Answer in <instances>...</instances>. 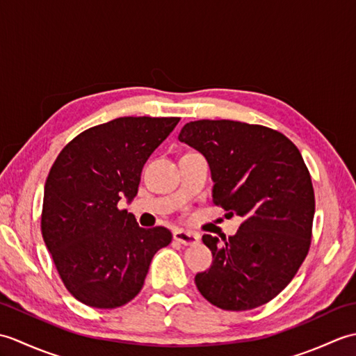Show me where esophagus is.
Listing matches in <instances>:
<instances>
[{"label":"esophagus","mask_w":356,"mask_h":356,"mask_svg":"<svg viewBox=\"0 0 356 356\" xmlns=\"http://www.w3.org/2000/svg\"><path fill=\"white\" fill-rule=\"evenodd\" d=\"M172 238L179 241V243H182L185 246H194L199 243L200 236L195 232H190V231H184V229H177L176 232L172 234Z\"/></svg>","instance_id":"1"}]
</instances>
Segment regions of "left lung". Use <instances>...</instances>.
<instances>
[{
    "label": "left lung",
    "mask_w": 356,
    "mask_h": 356,
    "mask_svg": "<svg viewBox=\"0 0 356 356\" xmlns=\"http://www.w3.org/2000/svg\"><path fill=\"white\" fill-rule=\"evenodd\" d=\"M179 140L207 157L214 205L243 218L222 245L203 236L213 264L195 275V286L225 311L266 305L291 283L311 248L315 195L301 153L283 133L228 119L194 120Z\"/></svg>",
    "instance_id": "left-lung-1"
}]
</instances>
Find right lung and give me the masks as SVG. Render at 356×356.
I'll use <instances>...</instances> for the list:
<instances>
[{"label":"right lung","instance_id":"1","mask_svg":"<svg viewBox=\"0 0 356 356\" xmlns=\"http://www.w3.org/2000/svg\"><path fill=\"white\" fill-rule=\"evenodd\" d=\"M180 118H118L82 131L53 162L41 232L74 298L97 309L127 305L142 289L154 254L171 243L163 226L143 229L119 209L138 194L151 153Z\"/></svg>","mask_w":356,"mask_h":356}]
</instances>
